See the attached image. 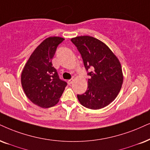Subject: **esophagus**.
I'll return each instance as SVG.
<instances>
[{"mask_svg": "<svg viewBox=\"0 0 150 150\" xmlns=\"http://www.w3.org/2000/svg\"><path fill=\"white\" fill-rule=\"evenodd\" d=\"M73 79H69V80H68V84H69V85L71 84L72 83H73Z\"/></svg>", "mask_w": 150, "mask_h": 150, "instance_id": "obj_1", "label": "esophagus"}]
</instances>
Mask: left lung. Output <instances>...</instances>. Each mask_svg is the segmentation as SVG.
Returning a JSON list of instances; mask_svg holds the SVG:
<instances>
[{
	"label": "left lung",
	"mask_w": 150,
	"mask_h": 150,
	"mask_svg": "<svg viewBox=\"0 0 150 150\" xmlns=\"http://www.w3.org/2000/svg\"><path fill=\"white\" fill-rule=\"evenodd\" d=\"M81 54L90 79L88 88L82 95H77L82 106L90 109H100L115 99L123 82L120 62L114 53L99 39L90 36L72 38Z\"/></svg>",
	"instance_id": "1"
}]
</instances>
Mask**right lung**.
Instances as JSON below:
<instances>
[{
    "label": "right lung",
    "instance_id": "obj_1",
    "mask_svg": "<svg viewBox=\"0 0 150 150\" xmlns=\"http://www.w3.org/2000/svg\"><path fill=\"white\" fill-rule=\"evenodd\" d=\"M64 38L50 37L32 53L21 73V85L28 99L41 108L56 105L67 85L59 79L52 59Z\"/></svg>",
    "mask_w": 150,
    "mask_h": 150
}]
</instances>
